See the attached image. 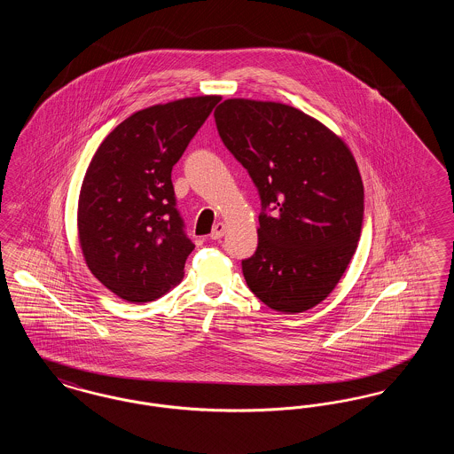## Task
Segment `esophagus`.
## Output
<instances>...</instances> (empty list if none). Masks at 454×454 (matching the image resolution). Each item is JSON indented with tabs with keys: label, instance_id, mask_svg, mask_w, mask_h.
<instances>
[{
	"label": "esophagus",
	"instance_id": "esophagus-1",
	"mask_svg": "<svg viewBox=\"0 0 454 454\" xmlns=\"http://www.w3.org/2000/svg\"><path fill=\"white\" fill-rule=\"evenodd\" d=\"M224 233H226V224L224 223H216L213 231H211V238L213 239H219V238L224 237Z\"/></svg>",
	"mask_w": 454,
	"mask_h": 454
}]
</instances>
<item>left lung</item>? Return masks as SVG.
<instances>
[{"label":"left lung","mask_w":454,"mask_h":454,"mask_svg":"<svg viewBox=\"0 0 454 454\" xmlns=\"http://www.w3.org/2000/svg\"><path fill=\"white\" fill-rule=\"evenodd\" d=\"M215 119L262 200L245 281L276 311L311 309L335 289L361 237L364 187L354 154L320 121L281 102L228 98Z\"/></svg>","instance_id":"left-lung-1"}]
</instances>
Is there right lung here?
<instances>
[{"mask_svg":"<svg viewBox=\"0 0 454 454\" xmlns=\"http://www.w3.org/2000/svg\"><path fill=\"white\" fill-rule=\"evenodd\" d=\"M221 97L134 112L102 141L78 200V239L91 274L129 302L154 301L184 278L194 243L175 209L172 168Z\"/></svg>","mask_w":454,"mask_h":454,"instance_id":"right-lung-1","label":"right lung"}]
</instances>
